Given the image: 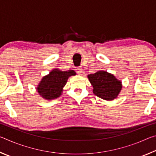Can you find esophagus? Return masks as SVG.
I'll return each instance as SVG.
<instances>
[{
  "instance_id": "34e87169",
  "label": "esophagus",
  "mask_w": 156,
  "mask_h": 156,
  "mask_svg": "<svg viewBox=\"0 0 156 156\" xmlns=\"http://www.w3.org/2000/svg\"><path fill=\"white\" fill-rule=\"evenodd\" d=\"M75 70H76V73H78V74H81L82 72H83V69H82V67H76L75 69Z\"/></svg>"
}]
</instances>
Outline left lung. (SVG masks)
I'll list each match as a JSON object with an SVG mask.
<instances>
[{"label":"left lung","mask_w":156,"mask_h":156,"mask_svg":"<svg viewBox=\"0 0 156 156\" xmlns=\"http://www.w3.org/2000/svg\"><path fill=\"white\" fill-rule=\"evenodd\" d=\"M88 78L94 87V94L104 100L115 99L122 89L121 82L105 71H98L94 74L88 75Z\"/></svg>","instance_id":"obj_1"}]
</instances>
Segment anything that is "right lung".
<instances>
[{
	"mask_svg": "<svg viewBox=\"0 0 156 156\" xmlns=\"http://www.w3.org/2000/svg\"><path fill=\"white\" fill-rule=\"evenodd\" d=\"M74 75L76 72L73 70H68L67 72L53 70L40 82L37 87L38 94L47 100L56 98L61 95L62 88L66 84L68 78Z\"/></svg>",
	"mask_w": 156,
	"mask_h": 156,
	"instance_id": "1",
	"label": "right lung"
}]
</instances>
